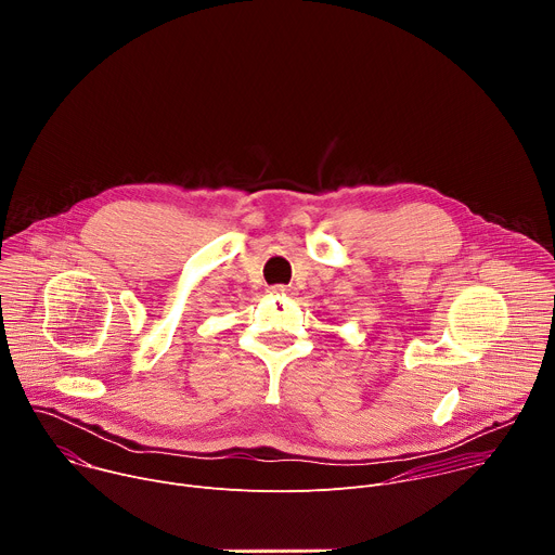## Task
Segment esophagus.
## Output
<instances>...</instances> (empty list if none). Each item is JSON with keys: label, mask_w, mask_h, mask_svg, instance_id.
<instances>
[{"label": "esophagus", "mask_w": 555, "mask_h": 555, "mask_svg": "<svg viewBox=\"0 0 555 555\" xmlns=\"http://www.w3.org/2000/svg\"><path fill=\"white\" fill-rule=\"evenodd\" d=\"M270 294H276V296H279V294H289V287H285V285H272V287H270Z\"/></svg>", "instance_id": "1"}]
</instances>
